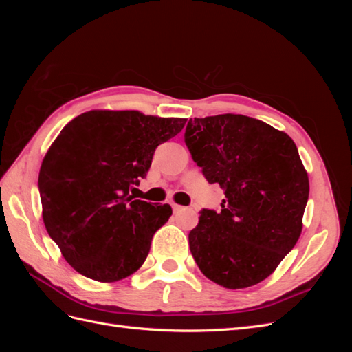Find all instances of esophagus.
Listing matches in <instances>:
<instances>
[{"label":"esophagus","mask_w":352,"mask_h":352,"mask_svg":"<svg viewBox=\"0 0 352 352\" xmlns=\"http://www.w3.org/2000/svg\"><path fill=\"white\" fill-rule=\"evenodd\" d=\"M172 207H173V211H175V212H179V211L185 210V207H182V206H177V204H173Z\"/></svg>","instance_id":"1"}]
</instances>
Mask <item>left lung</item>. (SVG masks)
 <instances>
[{"label":"left lung","instance_id":"obj_1","mask_svg":"<svg viewBox=\"0 0 352 352\" xmlns=\"http://www.w3.org/2000/svg\"><path fill=\"white\" fill-rule=\"evenodd\" d=\"M185 144L226 198L202 208L189 248L199 270L228 289L270 276L301 235L308 176L289 136L242 114L189 119Z\"/></svg>","mask_w":352,"mask_h":352}]
</instances>
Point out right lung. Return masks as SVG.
I'll list each match as a JSON object with an SVG mask.
<instances>
[{
	"instance_id": "obj_1",
	"label": "right lung",
	"mask_w": 352,
	"mask_h": 352,
	"mask_svg": "<svg viewBox=\"0 0 352 352\" xmlns=\"http://www.w3.org/2000/svg\"><path fill=\"white\" fill-rule=\"evenodd\" d=\"M185 123L140 111H88L50 146L38 179L42 217L63 257L85 278L116 282L144 264L172 207L133 199L129 190L146 176L155 148Z\"/></svg>"
}]
</instances>
